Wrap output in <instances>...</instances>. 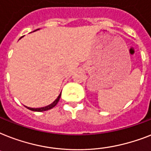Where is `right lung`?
Returning <instances> with one entry per match:
<instances>
[{"label":"right lung","mask_w":151,"mask_h":151,"mask_svg":"<svg viewBox=\"0 0 151 151\" xmlns=\"http://www.w3.org/2000/svg\"><path fill=\"white\" fill-rule=\"evenodd\" d=\"M36 30H38V29H36ZM60 96H61V93L59 95L58 98L55 100L53 102H52V104H50V105H47V106H46V107H42V108H38V109H33V108H29V107H27V109H29V110H32V111H47V110L49 109H52L53 107H55L56 105V104L58 103L59 100H60Z\"/></svg>","instance_id":"right-lung-1"}]
</instances>
